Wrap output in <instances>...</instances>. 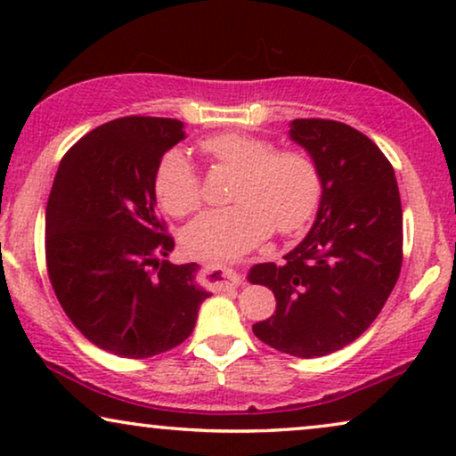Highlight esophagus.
<instances>
[{
    "mask_svg": "<svg viewBox=\"0 0 456 456\" xmlns=\"http://www.w3.org/2000/svg\"><path fill=\"white\" fill-rule=\"evenodd\" d=\"M199 280H201L205 286H209V289H216V290H230L242 284V278L239 273L232 272L226 265L201 267V272H199Z\"/></svg>",
    "mask_w": 456,
    "mask_h": 456,
    "instance_id": "obj_1",
    "label": "esophagus"
}]
</instances>
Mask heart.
I'll return each mask as SVG.
<instances>
[{"instance_id": "obj_1", "label": "heart", "mask_w": 456, "mask_h": 456, "mask_svg": "<svg viewBox=\"0 0 456 456\" xmlns=\"http://www.w3.org/2000/svg\"><path fill=\"white\" fill-rule=\"evenodd\" d=\"M216 164L240 172L232 208L205 211L184 230V247L203 259H228L248 251L276 226L292 232L309 220L322 192L315 161L301 149H276L270 139L224 133L203 141ZM155 197L174 217L201 208V180L183 149L161 155L153 176Z\"/></svg>"}]
</instances>
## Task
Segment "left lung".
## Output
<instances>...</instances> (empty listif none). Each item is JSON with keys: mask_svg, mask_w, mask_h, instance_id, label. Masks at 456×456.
I'll return each mask as SVG.
<instances>
[{"mask_svg": "<svg viewBox=\"0 0 456 456\" xmlns=\"http://www.w3.org/2000/svg\"><path fill=\"white\" fill-rule=\"evenodd\" d=\"M290 139L315 161L322 201L284 264L248 272L276 297V314L253 332L280 353L314 359L357 340L388 301L403 265V208L390 161L363 133L298 118Z\"/></svg>", "mask_w": 456, "mask_h": 456, "instance_id": "left-lung-1", "label": "left lung"}]
</instances>
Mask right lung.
<instances>
[{"mask_svg": "<svg viewBox=\"0 0 456 456\" xmlns=\"http://www.w3.org/2000/svg\"><path fill=\"white\" fill-rule=\"evenodd\" d=\"M172 118L126 116L85 134L60 161L45 211L55 297L93 345L147 359L189 338L209 292L197 264L174 265L155 214L161 155L184 139Z\"/></svg>", "mask_w": 456, "mask_h": 456, "instance_id": "right-lung-1", "label": "right lung"}]
</instances>
